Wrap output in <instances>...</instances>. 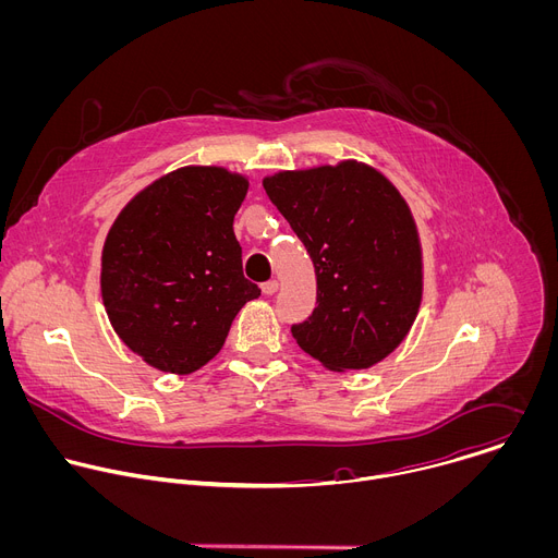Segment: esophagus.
Segmentation results:
<instances>
[{
	"label": "esophagus",
	"instance_id": "34e87169",
	"mask_svg": "<svg viewBox=\"0 0 558 558\" xmlns=\"http://www.w3.org/2000/svg\"><path fill=\"white\" fill-rule=\"evenodd\" d=\"M276 291H278V280H267V282H263V293L274 295Z\"/></svg>",
	"mask_w": 558,
	"mask_h": 558
}]
</instances>
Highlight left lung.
Instances as JSON below:
<instances>
[{"instance_id": "1", "label": "left lung", "mask_w": 558, "mask_h": 558, "mask_svg": "<svg viewBox=\"0 0 558 558\" xmlns=\"http://www.w3.org/2000/svg\"><path fill=\"white\" fill-rule=\"evenodd\" d=\"M315 267V308L291 327L331 371L368 368L400 344L422 302V250L409 205L357 161L263 181Z\"/></svg>"}]
</instances>
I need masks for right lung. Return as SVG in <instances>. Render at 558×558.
Masks as SVG:
<instances>
[{"label": "right lung", "mask_w": 558, "mask_h": 558, "mask_svg": "<svg viewBox=\"0 0 558 558\" xmlns=\"http://www.w3.org/2000/svg\"><path fill=\"white\" fill-rule=\"evenodd\" d=\"M247 181L181 168L136 194L114 220L101 293L119 338L149 366L187 375L225 344L235 313L260 295L243 276L233 216Z\"/></svg>", "instance_id": "add662e5"}]
</instances>
